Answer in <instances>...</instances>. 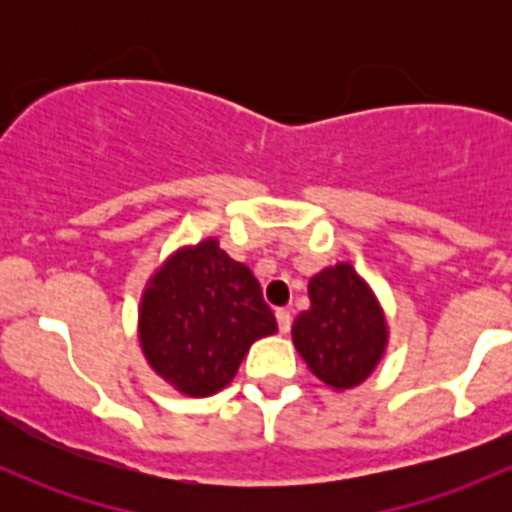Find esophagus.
<instances>
[{
    "instance_id": "obj_1",
    "label": "esophagus",
    "mask_w": 512,
    "mask_h": 512,
    "mask_svg": "<svg viewBox=\"0 0 512 512\" xmlns=\"http://www.w3.org/2000/svg\"><path fill=\"white\" fill-rule=\"evenodd\" d=\"M275 317H277V327H280V332L287 334L289 327H292V314H289L287 309H277Z\"/></svg>"
}]
</instances>
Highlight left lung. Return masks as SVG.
I'll list each match as a JSON object with an SVG mask.
<instances>
[{"label": "left lung", "mask_w": 512, "mask_h": 512, "mask_svg": "<svg viewBox=\"0 0 512 512\" xmlns=\"http://www.w3.org/2000/svg\"><path fill=\"white\" fill-rule=\"evenodd\" d=\"M312 307L292 324L297 352L332 389H352L379 364L386 322L379 302L352 265L327 267L309 280Z\"/></svg>", "instance_id": "obj_1"}]
</instances>
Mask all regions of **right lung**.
<instances>
[{"mask_svg": "<svg viewBox=\"0 0 512 512\" xmlns=\"http://www.w3.org/2000/svg\"><path fill=\"white\" fill-rule=\"evenodd\" d=\"M275 332L260 282L213 237L175 252L143 294V354L188 396L230 384L252 342Z\"/></svg>", "mask_w": 512, "mask_h": 512, "instance_id": "1", "label": "right lung"}]
</instances>
